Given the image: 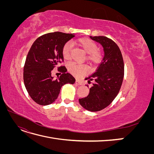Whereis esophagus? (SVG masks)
I'll return each instance as SVG.
<instances>
[{"mask_svg":"<svg viewBox=\"0 0 154 154\" xmlns=\"http://www.w3.org/2000/svg\"><path fill=\"white\" fill-rule=\"evenodd\" d=\"M76 83L77 85H82L83 83H82V82H81V81H80V80H76Z\"/></svg>","mask_w":154,"mask_h":154,"instance_id":"esophagus-1","label":"esophagus"}]
</instances>
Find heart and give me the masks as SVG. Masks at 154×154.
Listing matches in <instances>:
<instances>
[{"label":"heart","mask_w":154,"mask_h":154,"mask_svg":"<svg viewBox=\"0 0 154 154\" xmlns=\"http://www.w3.org/2000/svg\"><path fill=\"white\" fill-rule=\"evenodd\" d=\"M78 45L87 53V60L92 65H98L103 59V54L97 49V45L92 40L88 38H82L77 40ZM62 55L64 59L71 58V44L67 42L62 48ZM68 69L73 76L80 78L86 75L88 69L85 64H80L75 62L70 63L68 65Z\"/></svg>","instance_id":"1"}]
</instances>
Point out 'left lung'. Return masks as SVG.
Masks as SVG:
<instances>
[{
    "label": "left lung",
    "mask_w": 154,
    "mask_h": 154,
    "mask_svg": "<svg viewBox=\"0 0 154 154\" xmlns=\"http://www.w3.org/2000/svg\"><path fill=\"white\" fill-rule=\"evenodd\" d=\"M90 38L103 46L104 57L96 72L85 79L94 83L88 95L79 99V102L86 110L97 112L109 106L119 93L124 77V62L122 52L113 40L103 36Z\"/></svg>",
    "instance_id": "left-lung-1"
}]
</instances>
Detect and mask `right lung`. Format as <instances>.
<instances>
[{
	"mask_svg": "<svg viewBox=\"0 0 154 154\" xmlns=\"http://www.w3.org/2000/svg\"><path fill=\"white\" fill-rule=\"evenodd\" d=\"M74 36L58 31L49 32L38 37L31 45L24 67V82L29 95L36 103H53L63 85L75 82V78L66 73L65 66L58 67L62 74L56 80L51 76L52 70L63 62V46Z\"/></svg>",
	"mask_w": 154,
	"mask_h": 154,
	"instance_id": "right-lung-1",
	"label": "right lung"
}]
</instances>
